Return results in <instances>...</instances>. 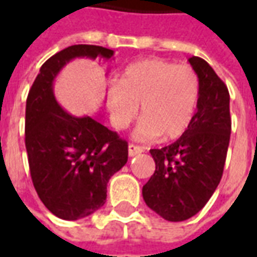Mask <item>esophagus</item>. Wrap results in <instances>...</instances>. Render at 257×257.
I'll list each match as a JSON object with an SVG mask.
<instances>
[{
    "label": "esophagus",
    "mask_w": 257,
    "mask_h": 257,
    "mask_svg": "<svg viewBox=\"0 0 257 257\" xmlns=\"http://www.w3.org/2000/svg\"><path fill=\"white\" fill-rule=\"evenodd\" d=\"M145 149L142 147V146H138V145H129L128 146V154L129 157H135L140 154V153H143Z\"/></svg>",
    "instance_id": "obj_1"
}]
</instances>
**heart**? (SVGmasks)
<instances>
[{
  "mask_svg": "<svg viewBox=\"0 0 257 257\" xmlns=\"http://www.w3.org/2000/svg\"><path fill=\"white\" fill-rule=\"evenodd\" d=\"M199 97V78L189 64L146 59L129 64L115 86L107 92V107L114 128H128L140 111L134 136L153 140L164 135L178 138L189 128Z\"/></svg>",
  "mask_w": 257,
  "mask_h": 257,
  "instance_id": "b5f03b06",
  "label": "heart"
}]
</instances>
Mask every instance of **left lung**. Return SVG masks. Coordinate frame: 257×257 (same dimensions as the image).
<instances>
[{
  "instance_id": "left-lung-1",
  "label": "left lung",
  "mask_w": 257,
  "mask_h": 257,
  "mask_svg": "<svg viewBox=\"0 0 257 257\" xmlns=\"http://www.w3.org/2000/svg\"><path fill=\"white\" fill-rule=\"evenodd\" d=\"M199 78L197 112L175 143L150 150L156 172L143 186L146 205L169 221L197 215L220 183L231 134L230 95L204 59H189Z\"/></svg>"
}]
</instances>
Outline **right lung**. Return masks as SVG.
Wrapping results in <instances>:
<instances>
[{
    "instance_id": "add662e5",
    "label": "right lung",
    "mask_w": 257,
    "mask_h": 257,
    "mask_svg": "<svg viewBox=\"0 0 257 257\" xmlns=\"http://www.w3.org/2000/svg\"><path fill=\"white\" fill-rule=\"evenodd\" d=\"M97 45H71L42 64L26 101V150L42 204L63 220H78L101 208L107 183L128 161V143L97 118L75 117L60 106L53 81L75 58H112Z\"/></svg>"
}]
</instances>
